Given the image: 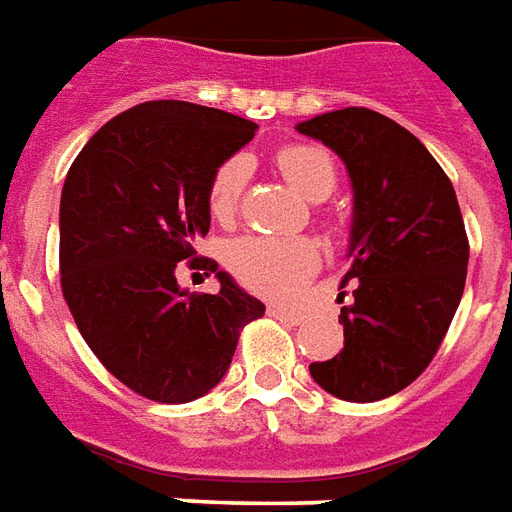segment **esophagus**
<instances>
[{"label": "esophagus", "mask_w": 512, "mask_h": 512, "mask_svg": "<svg viewBox=\"0 0 512 512\" xmlns=\"http://www.w3.org/2000/svg\"><path fill=\"white\" fill-rule=\"evenodd\" d=\"M268 314H271L274 320H279V323H287V325L304 323V314L293 312V309H285V306H268Z\"/></svg>", "instance_id": "34e87169"}]
</instances>
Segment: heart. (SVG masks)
Instances as JSON below:
<instances>
[{
  "label": "heart",
  "mask_w": 512,
  "mask_h": 512,
  "mask_svg": "<svg viewBox=\"0 0 512 512\" xmlns=\"http://www.w3.org/2000/svg\"><path fill=\"white\" fill-rule=\"evenodd\" d=\"M276 165L306 200H325L336 187V165L317 146H285ZM249 181L244 157L222 162L208 187V211L219 225H230ZM227 266L238 282L274 301L293 298L320 266V249L309 238L241 236L227 249Z\"/></svg>",
  "instance_id": "1"
}]
</instances>
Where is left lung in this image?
<instances>
[{
    "label": "left lung",
    "instance_id": "obj_1",
    "mask_svg": "<svg viewBox=\"0 0 512 512\" xmlns=\"http://www.w3.org/2000/svg\"><path fill=\"white\" fill-rule=\"evenodd\" d=\"M295 130L344 162L352 189L344 347L309 372L336 399H388L429 366L464 295L469 244L456 192L429 149L377 111H331Z\"/></svg>",
    "mask_w": 512,
    "mask_h": 512
}]
</instances>
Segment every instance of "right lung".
I'll use <instances>...</instances> for the list:
<instances>
[{
  "mask_svg": "<svg viewBox=\"0 0 512 512\" xmlns=\"http://www.w3.org/2000/svg\"><path fill=\"white\" fill-rule=\"evenodd\" d=\"M257 124L181 100L140 102L92 135L59 203L62 293L108 372L146 399H200L230 369L238 333L263 301L214 260L220 279L192 296L175 268L211 225L208 187Z\"/></svg>",
  "mask_w": 512,
  "mask_h": 512,
  "instance_id": "1",
  "label": "right lung"
}]
</instances>
